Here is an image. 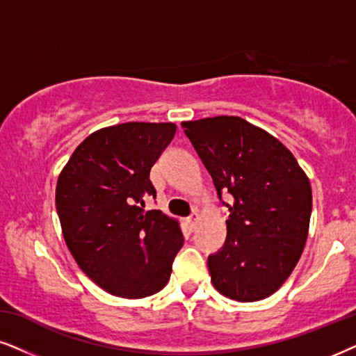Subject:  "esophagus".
Here are the masks:
<instances>
[{
    "instance_id": "esophagus-1",
    "label": "esophagus",
    "mask_w": 356,
    "mask_h": 356,
    "mask_svg": "<svg viewBox=\"0 0 356 356\" xmlns=\"http://www.w3.org/2000/svg\"><path fill=\"white\" fill-rule=\"evenodd\" d=\"M199 220H200V215L197 213V211H193L191 217L187 218V225H188V227H191V230H193V228L197 227V223H199Z\"/></svg>"
}]
</instances>
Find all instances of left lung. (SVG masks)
<instances>
[{
  "label": "left lung",
  "instance_id": "1",
  "mask_svg": "<svg viewBox=\"0 0 356 356\" xmlns=\"http://www.w3.org/2000/svg\"><path fill=\"white\" fill-rule=\"evenodd\" d=\"M182 128L220 199L233 197L227 241L209 256L211 284L238 302L269 298L294 271L307 240V174L277 138L240 116L182 121Z\"/></svg>",
  "mask_w": 356,
  "mask_h": 356
}]
</instances>
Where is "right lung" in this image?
<instances>
[{
    "mask_svg": "<svg viewBox=\"0 0 356 356\" xmlns=\"http://www.w3.org/2000/svg\"><path fill=\"white\" fill-rule=\"evenodd\" d=\"M174 123H121L83 139L57 179L56 207L79 268L110 294L143 299L168 284L184 236L175 218L145 210L151 168Z\"/></svg>",
    "mask_w": 356,
    "mask_h": 356,
    "instance_id": "1",
    "label": "right lung"
}]
</instances>
